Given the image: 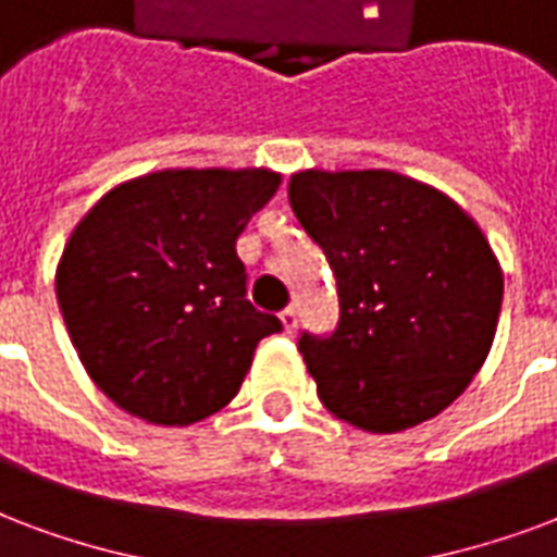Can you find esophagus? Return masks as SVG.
Wrapping results in <instances>:
<instances>
[{"label":"esophagus","instance_id":"1","mask_svg":"<svg viewBox=\"0 0 557 557\" xmlns=\"http://www.w3.org/2000/svg\"><path fill=\"white\" fill-rule=\"evenodd\" d=\"M278 320H282L284 332L294 334L296 325H299V311H296V308H284V311L278 313Z\"/></svg>","mask_w":557,"mask_h":557}]
</instances>
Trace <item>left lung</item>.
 <instances>
[{
	"instance_id": "1",
	"label": "left lung",
	"mask_w": 557,
	"mask_h": 557,
	"mask_svg": "<svg viewBox=\"0 0 557 557\" xmlns=\"http://www.w3.org/2000/svg\"><path fill=\"white\" fill-rule=\"evenodd\" d=\"M290 208L337 278L341 320L299 337L334 417L393 434L432 420L491 352L502 270L461 205L391 170H302Z\"/></svg>"
}]
</instances>
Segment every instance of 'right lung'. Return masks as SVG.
Listing matches in <instances>:
<instances>
[{"mask_svg":"<svg viewBox=\"0 0 557 557\" xmlns=\"http://www.w3.org/2000/svg\"><path fill=\"white\" fill-rule=\"evenodd\" d=\"M273 170H161L116 184L75 225L55 294L96 387L154 425H190L240 391L282 332L246 299L237 237L273 199Z\"/></svg>","mask_w":557,"mask_h":557,"instance_id":"1","label":"right lung"}]
</instances>
